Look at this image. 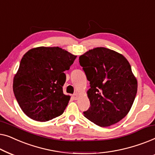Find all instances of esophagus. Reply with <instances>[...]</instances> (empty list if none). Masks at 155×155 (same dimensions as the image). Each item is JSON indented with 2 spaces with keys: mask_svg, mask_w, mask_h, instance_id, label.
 <instances>
[{
  "mask_svg": "<svg viewBox=\"0 0 155 155\" xmlns=\"http://www.w3.org/2000/svg\"><path fill=\"white\" fill-rule=\"evenodd\" d=\"M78 97H79V94H78V93H75V94L73 95V99H75V100L78 99Z\"/></svg>",
  "mask_w": 155,
  "mask_h": 155,
  "instance_id": "1",
  "label": "esophagus"
}]
</instances>
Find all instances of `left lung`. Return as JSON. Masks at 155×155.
Segmentation results:
<instances>
[{"label":"left lung","mask_w":155,"mask_h":155,"mask_svg":"<svg viewBox=\"0 0 155 155\" xmlns=\"http://www.w3.org/2000/svg\"><path fill=\"white\" fill-rule=\"evenodd\" d=\"M79 62L90 84L87 92L90 107L84 116L101 127L120 121L132 107L137 90L128 60L113 50L97 47L80 56Z\"/></svg>","instance_id":"8db88e82"}]
</instances>
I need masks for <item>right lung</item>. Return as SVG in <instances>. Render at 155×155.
I'll list each match as a JSON object with an SVG mask.
<instances>
[{"label": "right lung", "instance_id": "add662e5", "mask_svg": "<svg viewBox=\"0 0 155 155\" xmlns=\"http://www.w3.org/2000/svg\"><path fill=\"white\" fill-rule=\"evenodd\" d=\"M76 57L58 46L34 48L23 56L13 79V92L28 117L45 122L64 112L71 97L63 94V72Z\"/></svg>", "mask_w": 155, "mask_h": 155}]
</instances>
